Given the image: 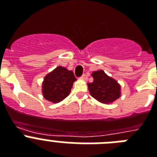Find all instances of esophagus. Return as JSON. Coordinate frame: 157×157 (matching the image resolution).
<instances>
[{
    "label": "esophagus",
    "mask_w": 157,
    "mask_h": 157,
    "mask_svg": "<svg viewBox=\"0 0 157 157\" xmlns=\"http://www.w3.org/2000/svg\"><path fill=\"white\" fill-rule=\"evenodd\" d=\"M81 79L84 80V81H87V79H88L87 75H82L81 77Z\"/></svg>",
    "instance_id": "obj_1"
}]
</instances>
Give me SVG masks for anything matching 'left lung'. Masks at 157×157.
I'll list each match as a JSON object with an SVG mask.
<instances>
[{
  "label": "left lung",
  "instance_id": "1",
  "mask_svg": "<svg viewBox=\"0 0 157 157\" xmlns=\"http://www.w3.org/2000/svg\"><path fill=\"white\" fill-rule=\"evenodd\" d=\"M94 81L89 82L88 89L93 98L104 104H109L121 96V86L117 82L108 76L102 70L91 75Z\"/></svg>",
  "mask_w": 157,
  "mask_h": 157
}]
</instances>
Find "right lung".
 I'll use <instances>...</instances> for the list:
<instances>
[{
	"mask_svg": "<svg viewBox=\"0 0 157 157\" xmlns=\"http://www.w3.org/2000/svg\"><path fill=\"white\" fill-rule=\"evenodd\" d=\"M76 78L73 71L61 66L44 77L42 93L44 98L52 102H59L69 95Z\"/></svg>",
	"mask_w": 157,
	"mask_h": 157,
	"instance_id": "obj_1",
	"label": "right lung"
}]
</instances>
